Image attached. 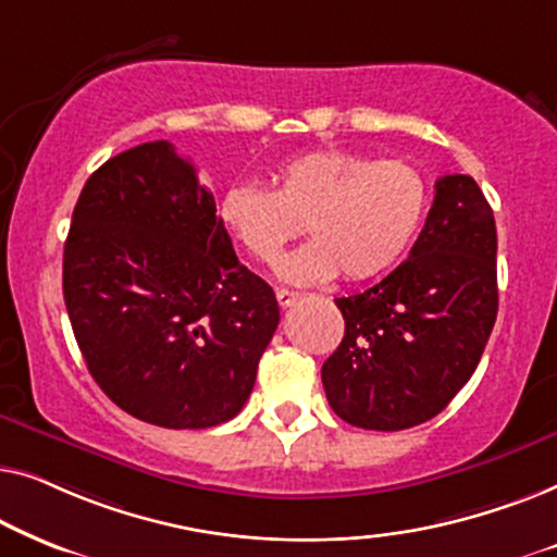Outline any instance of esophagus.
I'll return each mask as SVG.
<instances>
[{
  "instance_id": "1",
  "label": "esophagus",
  "mask_w": 557,
  "mask_h": 557,
  "mask_svg": "<svg viewBox=\"0 0 557 557\" xmlns=\"http://www.w3.org/2000/svg\"><path fill=\"white\" fill-rule=\"evenodd\" d=\"M276 299H278L281 307L288 309V307H294L296 301H299V294L288 292V288H276Z\"/></svg>"
}]
</instances>
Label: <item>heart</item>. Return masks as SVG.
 I'll return each mask as SVG.
<instances>
[{"instance_id": "1", "label": "heart", "mask_w": 557, "mask_h": 557, "mask_svg": "<svg viewBox=\"0 0 557 557\" xmlns=\"http://www.w3.org/2000/svg\"><path fill=\"white\" fill-rule=\"evenodd\" d=\"M273 189L235 182L218 215L240 248L271 263L301 231V243L276 263L288 284H324L337 276L364 281L391 269L413 243L429 208V182L403 159L347 149L301 151L276 164Z\"/></svg>"}]
</instances>
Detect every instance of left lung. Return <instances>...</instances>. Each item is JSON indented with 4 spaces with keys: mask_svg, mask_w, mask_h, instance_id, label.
<instances>
[{
    "mask_svg": "<svg viewBox=\"0 0 557 557\" xmlns=\"http://www.w3.org/2000/svg\"><path fill=\"white\" fill-rule=\"evenodd\" d=\"M345 337L322 368L342 421L403 431L431 421L474 375L497 319V227L469 174H446L391 276L334 299Z\"/></svg>",
    "mask_w": 557,
    "mask_h": 557,
    "instance_id": "1",
    "label": "left lung"
}]
</instances>
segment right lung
Instances as JSON below:
<instances>
[{
	"label": "right lung",
	"mask_w": 557,
	"mask_h": 557,
	"mask_svg": "<svg viewBox=\"0 0 557 557\" xmlns=\"http://www.w3.org/2000/svg\"><path fill=\"white\" fill-rule=\"evenodd\" d=\"M63 296L98 387L162 429L238 416L278 326L276 294L238 261L215 197L170 141L90 174L65 240Z\"/></svg>",
	"instance_id": "obj_1"
}]
</instances>
